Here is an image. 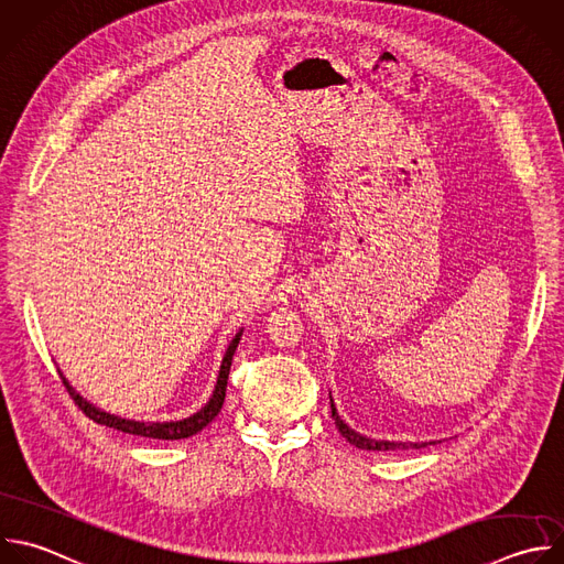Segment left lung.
Segmentation results:
<instances>
[{
	"label": "left lung",
	"mask_w": 564,
	"mask_h": 564,
	"mask_svg": "<svg viewBox=\"0 0 564 564\" xmlns=\"http://www.w3.org/2000/svg\"><path fill=\"white\" fill-rule=\"evenodd\" d=\"M330 412H333V419H335V425L339 430V434L352 443L355 447L359 449H372V452H392V449H419V447H425V445H432L436 441H423V443H405V441H386V438H372V436H366V434H359L357 430H352L337 412L335 408V401L330 397Z\"/></svg>",
	"instance_id": "1"
}]
</instances>
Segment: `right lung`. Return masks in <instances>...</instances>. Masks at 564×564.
<instances>
[{"mask_svg":"<svg viewBox=\"0 0 564 564\" xmlns=\"http://www.w3.org/2000/svg\"><path fill=\"white\" fill-rule=\"evenodd\" d=\"M242 330L240 328L236 333V337L229 341L227 350H225V357L220 361V370H218V379H216V386H214V392L209 397V401L198 410L194 412L192 416L187 419H181V421H134V419H123L119 414H110L101 408H97L95 403H90L88 399H84L73 386L70 381L64 377V372L59 370L68 392L73 394V399L79 403V408L97 423L101 425H108V427H115L119 432H128V434H137V436H148V438H163V441H176V438H189L194 434H198L205 425H209L218 412L223 410V403H225V392H227V379H229V368H231V361H234V352L240 344V337H242Z\"/></svg>","mask_w":564,"mask_h":564,"instance_id":"obj_1","label":"right lung"}]
</instances>
